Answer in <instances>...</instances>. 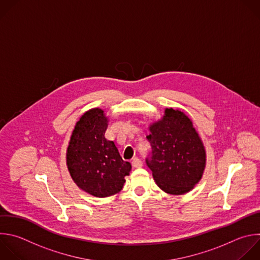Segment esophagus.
Instances as JSON below:
<instances>
[{
    "instance_id": "1",
    "label": "esophagus",
    "mask_w": 260,
    "mask_h": 260,
    "mask_svg": "<svg viewBox=\"0 0 260 260\" xmlns=\"http://www.w3.org/2000/svg\"><path fill=\"white\" fill-rule=\"evenodd\" d=\"M132 165H133V167H135V168H139V167H141V166L143 165V162H142V160H141L140 158L135 157V158H133V160H132Z\"/></svg>"
}]
</instances>
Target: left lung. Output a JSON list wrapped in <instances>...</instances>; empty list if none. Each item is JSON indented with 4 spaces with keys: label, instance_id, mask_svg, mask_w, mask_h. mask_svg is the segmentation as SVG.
I'll list each match as a JSON object with an SVG mask.
<instances>
[{
    "label": "left lung",
    "instance_id": "left-lung-1",
    "mask_svg": "<svg viewBox=\"0 0 260 260\" xmlns=\"http://www.w3.org/2000/svg\"><path fill=\"white\" fill-rule=\"evenodd\" d=\"M152 151L146 158L154 181L164 192L182 195L200 181L205 150L192 121L182 111L165 109L163 119L150 126Z\"/></svg>",
    "mask_w": 260,
    "mask_h": 260
}]
</instances>
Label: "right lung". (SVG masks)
Here are the masks:
<instances>
[{
  "label": "right lung",
  "mask_w": 260,
  "mask_h": 260,
  "mask_svg": "<svg viewBox=\"0 0 260 260\" xmlns=\"http://www.w3.org/2000/svg\"><path fill=\"white\" fill-rule=\"evenodd\" d=\"M107 125L103 110L85 112L77 121L67 148L71 178L81 190L100 198L118 193L132 168L114 142L105 138Z\"/></svg>",
  "instance_id": "right-lung-1"
}]
</instances>
